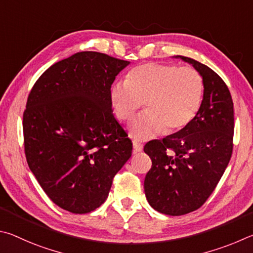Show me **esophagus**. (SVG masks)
<instances>
[{
  "instance_id": "obj_1",
  "label": "esophagus",
  "mask_w": 253,
  "mask_h": 253,
  "mask_svg": "<svg viewBox=\"0 0 253 253\" xmlns=\"http://www.w3.org/2000/svg\"><path fill=\"white\" fill-rule=\"evenodd\" d=\"M142 150H143V145L139 142H136V141H134L133 142V154L139 153L142 151Z\"/></svg>"
}]
</instances>
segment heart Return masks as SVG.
<instances>
[{
  "instance_id": "1",
  "label": "heart",
  "mask_w": 253,
  "mask_h": 253,
  "mask_svg": "<svg viewBox=\"0 0 253 253\" xmlns=\"http://www.w3.org/2000/svg\"><path fill=\"white\" fill-rule=\"evenodd\" d=\"M110 96L122 121L131 120L144 102L147 112L130 126L132 138L144 141L163 131L174 133L193 121L202 103L203 81L192 68L145 63L132 70L126 82L113 83Z\"/></svg>"
}]
</instances>
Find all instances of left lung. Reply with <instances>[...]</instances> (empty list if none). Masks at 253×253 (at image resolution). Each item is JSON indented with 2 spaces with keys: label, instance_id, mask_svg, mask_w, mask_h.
<instances>
[{
  "label": "left lung",
  "instance_id": "obj_1",
  "mask_svg": "<svg viewBox=\"0 0 253 253\" xmlns=\"http://www.w3.org/2000/svg\"><path fill=\"white\" fill-rule=\"evenodd\" d=\"M174 57L200 73L202 103L187 127L144 145L152 160L144 192L154 210L182 215L199 209L224 173L232 154L234 117L229 88L213 70L191 57Z\"/></svg>",
  "mask_w": 253,
  "mask_h": 253
}]
</instances>
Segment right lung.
I'll use <instances>...</instances> for the list:
<instances>
[{"mask_svg": "<svg viewBox=\"0 0 253 253\" xmlns=\"http://www.w3.org/2000/svg\"><path fill=\"white\" fill-rule=\"evenodd\" d=\"M130 64L78 52L50 66L31 90L23 114L26 161L47 197L72 213L104 203L132 142L112 113L110 91Z\"/></svg>", "mask_w": 253, "mask_h": 253, "instance_id": "obj_1", "label": "right lung"}]
</instances>
